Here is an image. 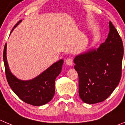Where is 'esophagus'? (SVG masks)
<instances>
[{
	"mask_svg": "<svg viewBox=\"0 0 125 125\" xmlns=\"http://www.w3.org/2000/svg\"><path fill=\"white\" fill-rule=\"evenodd\" d=\"M65 63H66V64H67V65H68V66H72L73 65V60L72 59V58H67V59H66V60H65Z\"/></svg>",
	"mask_w": 125,
	"mask_h": 125,
	"instance_id": "34e87169",
	"label": "esophagus"
}]
</instances>
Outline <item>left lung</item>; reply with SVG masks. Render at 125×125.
Returning a JSON list of instances; mask_svg holds the SVG:
<instances>
[{"mask_svg": "<svg viewBox=\"0 0 125 125\" xmlns=\"http://www.w3.org/2000/svg\"><path fill=\"white\" fill-rule=\"evenodd\" d=\"M107 39L97 49L76 56L74 66L78 75L79 96L88 104L105 100L121 77L123 42L111 22Z\"/></svg>", "mask_w": 125, "mask_h": 125, "instance_id": "1", "label": "left lung"}]
</instances>
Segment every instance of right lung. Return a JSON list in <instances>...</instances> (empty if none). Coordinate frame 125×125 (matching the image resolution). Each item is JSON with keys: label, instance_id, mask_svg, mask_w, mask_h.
Masks as SVG:
<instances>
[{"label": "right lung", "instance_id": "obj_1", "mask_svg": "<svg viewBox=\"0 0 125 125\" xmlns=\"http://www.w3.org/2000/svg\"><path fill=\"white\" fill-rule=\"evenodd\" d=\"M22 20L17 22L12 30ZM7 43L3 53L5 75L8 83L19 98L33 106H41L50 102L55 94V81L62 71L63 60L54 63L35 78L30 80H21L16 78L10 71L6 56Z\"/></svg>", "mask_w": 125, "mask_h": 125}]
</instances>
